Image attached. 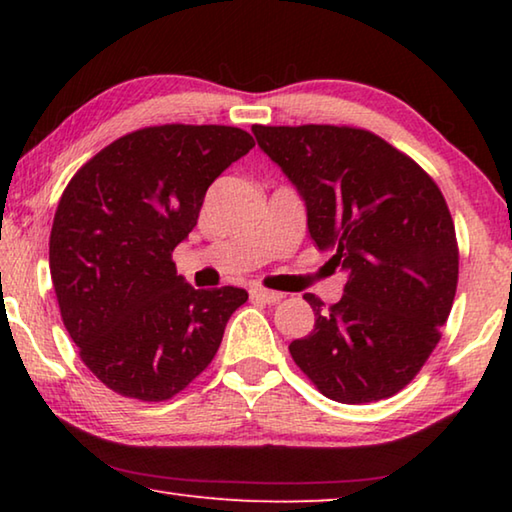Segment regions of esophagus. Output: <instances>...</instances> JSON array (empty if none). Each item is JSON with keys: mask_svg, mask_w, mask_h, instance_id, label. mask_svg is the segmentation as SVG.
<instances>
[{"mask_svg": "<svg viewBox=\"0 0 512 512\" xmlns=\"http://www.w3.org/2000/svg\"><path fill=\"white\" fill-rule=\"evenodd\" d=\"M250 298L262 300V302H268V305H271V302H280L284 298V293L264 289V287H253V289H250Z\"/></svg>", "mask_w": 512, "mask_h": 512, "instance_id": "34e87169", "label": "esophagus"}]
</instances>
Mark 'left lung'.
<instances>
[{"instance_id":"8db88e82","label":"left lung","mask_w":512,"mask_h":512,"mask_svg":"<svg viewBox=\"0 0 512 512\" xmlns=\"http://www.w3.org/2000/svg\"><path fill=\"white\" fill-rule=\"evenodd\" d=\"M253 133L307 203L309 235L350 273L336 305L305 300L316 325L289 345L329 400L400 393L440 341L458 284L445 196L409 155L357 126H262Z\"/></svg>"}]
</instances>
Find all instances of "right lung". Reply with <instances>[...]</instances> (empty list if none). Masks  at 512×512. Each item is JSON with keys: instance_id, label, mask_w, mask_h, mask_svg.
<instances>
[{"instance_id": "add662e5", "label": "right lung", "mask_w": 512, "mask_h": 512, "mask_svg": "<svg viewBox=\"0 0 512 512\" xmlns=\"http://www.w3.org/2000/svg\"><path fill=\"white\" fill-rule=\"evenodd\" d=\"M253 146L235 126H146L67 183L49 237L51 280L81 361L117 395L164 402L185 391L248 300L237 287L194 289L171 255L207 187Z\"/></svg>"}]
</instances>
